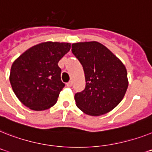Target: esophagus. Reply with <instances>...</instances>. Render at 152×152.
Instances as JSON below:
<instances>
[{
	"label": "esophagus",
	"instance_id": "34e87169",
	"mask_svg": "<svg viewBox=\"0 0 152 152\" xmlns=\"http://www.w3.org/2000/svg\"><path fill=\"white\" fill-rule=\"evenodd\" d=\"M66 86H68V87H71V86H72V83L71 82V81H69V82L66 83Z\"/></svg>",
	"mask_w": 152,
	"mask_h": 152
}]
</instances>
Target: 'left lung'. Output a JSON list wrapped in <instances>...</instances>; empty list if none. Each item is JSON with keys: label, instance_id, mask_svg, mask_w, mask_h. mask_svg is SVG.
<instances>
[{"label": "left lung", "instance_id": "1", "mask_svg": "<svg viewBox=\"0 0 152 152\" xmlns=\"http://www.w3.org/2000/svg\"><path fill=\"white\" fill-rule=\"evenodd\" d=\"M72 52L83 67L86 87L75 94L76 106L90 116H100L115 108L128 86L125 66L97 42L73 43Z\"/></svg>", "mask_w": 152, "mask_h": 152}]
</instances>
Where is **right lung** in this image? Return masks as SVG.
Segmentation results:
<instances>
[{"label":"right lung","mask_w":152,"mask_h":152,"mask_svg":"<svg viewBox=\"0 0 152 152\" xmlns=\"http://www.w3.org/2000/svg\"><path fill=\"white\" fill-rule=\"evenodd\" d=\"M70 50V43L45 42L31 47L11 66L10 83L18 100L41 111L54 106L65 84L58 62Z\"/></svg>","instance_id":"obj_1"}]
</instances>
